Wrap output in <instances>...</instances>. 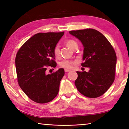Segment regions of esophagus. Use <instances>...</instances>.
<instances>
[{"instance_id": "esophagus-1", "label": "esophagus", "mask_w": 129, "mask_h": 129, "mask_svg": "<svg viewBox=\"0 0 129 129\" xmlns=\"http://www.w3.org/2000/svg\"><path fill=\"white\" fill-rule=\"evenodd\" d=\"M70 71H70V70H69V69H65V72H69Z\"/></svg>"}]
</instances>
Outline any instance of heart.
Returning <instances> with one entry per match:
<instances>
[{
    "label": "heart",
    "mask_w": 129,
    "mask_h": 129,
    "mask_svg": "<svg viewBox=\"0 0 129 129\" xmlns=\"http://www.w3.org/2000/svg\"><path fill=\"white\" fill-rule=\"evenodd\" d=\"M65 45L69 48L70 49L72 50H73L76 46H78L77 43L76 41L73 40H68L65 41ZM53 54L54 56L56 57H58L60 54V47L58 45H56V46L53 49ZM74 64V62L70 60H64L62 61L61 62H60V67L63 68L65 69H72L73 68Z\"/></svg>",
    "instance_id": "1"
}]
</instances>
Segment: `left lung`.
Instances as JSON below:
<instances>
[{"label": "left lung", "instance_id": "1", "mask_svg": "<svg viewBox=\"0 0 129 129\" xmlns=\"http://www.w3.org/2000/svg\"><path fill=\"white\" fill-rule=\"evenodd\" d=\"M84 47L81 64L89 68L77 72L75 84L80 93L89 98H97L106 92L115 79L117 56L114 48L101 32L94 29L71 30Z\"/></svg>", "mask_w": 129, "mask_h": 129}]
</instances>
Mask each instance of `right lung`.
Returning <instances> with one entry per match:
<instances>
[{
    "label": "right lung",
    "instance_id": "obj_1",
    "mask_svg": "<svg viewBox=\"0 0 129 129\" xmlns=\"http://www.w3.org/2000/svg\"><path fill=\"white\" fill-rule=\"evenodd\" d=\"M64 32L35 34L17 52L15 65L19 86L28 97L39 104L51 101L59 90L65 72L60 68L47 75L48 66L55 68L54 48Z\"/></svg>",
    "mask_w": 129,
    "mask_h": 129
}]
</instances>
